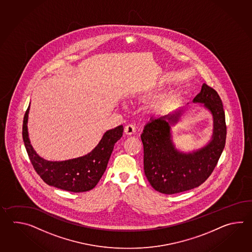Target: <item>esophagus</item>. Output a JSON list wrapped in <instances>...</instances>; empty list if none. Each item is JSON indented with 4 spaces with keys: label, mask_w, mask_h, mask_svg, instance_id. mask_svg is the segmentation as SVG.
Masks as SVG:
<instances>
[{
    "label": "esophagus",
    "mask_w": 252,
    "mask_h": 252,
    "mask_svg": "<svg viewBox=\"0 0 252 252\" xmlns=\"http://www.w3.org/2000/svg\"><path fill=\"white\" fill-rule=\"evenodd\" d=\"M135 131H136V128H135L133 124H128L124 128V132L127 135H132V134L135 133Z\"/></svg>",
    "instance_id": "1"
}]
</instances>
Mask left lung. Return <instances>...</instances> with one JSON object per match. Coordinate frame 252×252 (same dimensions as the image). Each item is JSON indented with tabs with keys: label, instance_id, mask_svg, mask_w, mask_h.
<instances>
[{
	"label": "left lung",
	"instance_id": "obj_1",
	"mask_svg": "<svg viewBox=\"0 0 252 252\" xmlns=\"http://www.w3.org/2000/svg\"><path fill=\"white\" fill-rule=\"evenodd\" d=\"M193 102L203 103L214 118V133L204 148L192 153L180 152L175 148L171 126L178 122L182 110L150 119L140 136L144 149L145 175L152 188L160 193H181L202 185L214 171L224 149L227 128L218 93L204 84Z\"/></svg>",
	"mask_w": 252,
	"mask_h": 252
}]
</instances>
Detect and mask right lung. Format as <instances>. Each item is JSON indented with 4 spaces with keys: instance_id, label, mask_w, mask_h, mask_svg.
Masks as SVG:
<instances>
[{
    "instance_id": "add662e5",
    "label": "right lung",
    "mask_w": 252,
    "mask_h": 252,
    "mask_svg": "<svg viewBox=\"0 0 252 252\" xmlns=\"http://www.w3.org/2000/svg\"><path fill=\"white\" fill-rule=\"evenodd\" d=\"M29 111L30 105L23 119L22 138L33 167L43 181L48 186L74 193L86 192L94 188L107 167L114 144L123 136V125L107 130L87 155L68 160L48 161L40 158L31 144L27 127Z\"/></svg>"
}]
</instances>
